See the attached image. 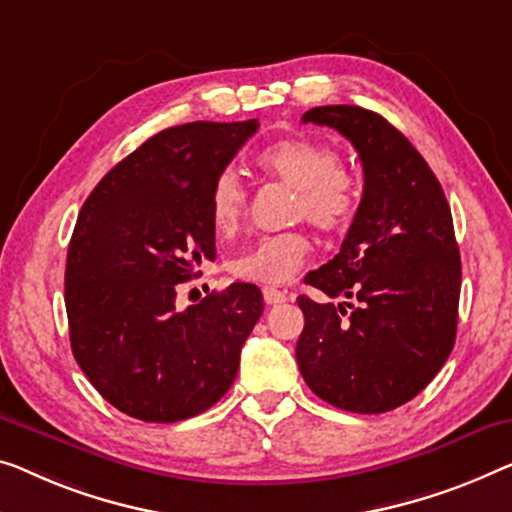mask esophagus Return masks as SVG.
<instances>
[{
    "label": "esophagus",
    "mask_w": 512,
    "mask_h": 512,
    "mask_svg": "<svg viewBox=\"0 0 512 512\" xmlns=\"http://www.w3.org/2000/svg\"><path fill=\"white\" fill-rule=\"evenodd\" d=\"M262 294H264L266 305H278V303L287 301V294L280 292V289H276V287H264Z\"/></svg>",
    "instance_id": "esophagus-1"
}]
</instances>
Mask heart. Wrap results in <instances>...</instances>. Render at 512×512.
Here are the masks:
<instances>
[{
	"instance_id": "heart-1",
	"label": "heart",
	"mask_w": 512,
	"mask_h": 512,
	"mask_svg": "<svg viewBox=\"0 0 512 512\" xmlns=\"http://www.w3.org/2000/svg\"><path fill=\"white\" fill-rule=\"evenodd\" d=\"M257 167L266 177L296 190L292 216L305 218L324 232H342L352 225L361 202V188L352 172L342 167L338 149L331 144L292 137L264 149ZM248 197L234 172L218 174L209 193V218L218 236H232L246 216ZM310 241L303 232L262 236L241 255L230 259L236 278L280 285L301 269Z\"/></svg>"
}]
</instances>
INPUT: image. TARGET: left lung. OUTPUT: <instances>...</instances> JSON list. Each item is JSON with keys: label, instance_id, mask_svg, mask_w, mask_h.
I'll return each instance as SVG.
<instances>
[{"label": "left lung", "instance_id": "obj_1", "mask_svg": "<svg viewBox=\"0 0 512 512\" xmlns=\"http://www.w3.org/2000/svg\"><path fill=\"white\" fill-rule=\"evenodd\" d=\"M335 128L354 144L365 183L340 253L305 282L296 363L310 391L354 414H384L416 398L451 356L462 264L441 183L414 144L381 114L322 105L303 124Z\"/></svg>", "mask_w": 512, "mask_h": 512}]
</instances>
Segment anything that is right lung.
<instances>
[{"mask_svg": "<svg viewBox=\"0 0 512 512\" xmlns=\"http://www.w3.org/2000/svg\"><path fill=\"white\" fill-rule=\"evenodd\" d=\"M259 121H193L149 137L82 204L66 257L71 349L98 393L147 423L213 407L239 372L262 292L232 282L177 310V285L216 259L209 193Z\"/></svg>", "mask_w": 512, "mask_h": 512, "instance_id": "obj_1", "label": "right lung"}]
</instances>
